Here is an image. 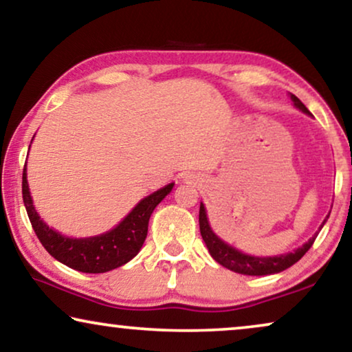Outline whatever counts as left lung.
I'll use <instances>...</instances> for the list:
<instances>
[{"instance_id": "left-lung-1", "label": "left lung", "mask_w": 352, "mask_h": 352, "mask_svg": "<svg viewBox=\"0 0 352 352\" xmlns=\"http://www.w3.org/2000/svg\"><path fill=\"white\" fill-rule=\"evenodd\" d=\"M290 98L296 109H300L301 112L305 113H309V110L306 109V105L302 104L295 94H290ZM327 218H329V216H327ZM325 221L322 223V226L325 224ZM199 223H200L201 239H204V242L206 243V248H208V252L211 256H213L214 261H218L221 266L228 267L230 271L243 274V276H269V274H277V272L285 271V269L293 266V264L300 261V259L305 256L306 252L312 247V243H314V240L317 237V235H314V237L307 240L302 247H300L292 253L280 254V256L259 258V256H250V254H245L242 252H239V250H235L234 247H230V245L224 243L223 240H221L218 235L211 230L204 204H200Z\"/></svg>"}]
</instances>
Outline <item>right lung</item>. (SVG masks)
<instances>
[{"mask_svg":"<svg viewBox=\"0 0 352 352\" xmlns=\"http://www.w3.org/2000/svg\"><path fill=\"white\" fill-rule=\"evenodd\" d=\"M173 186L175 184L171 182L163 189L142 199L134 206L131 213L109 232L88 239H70L56 232L38 216L35 206H33L30 190H28L25 168H23L22 175L23 204H25L32 228L35 230L36 237L40 239L41 245L57 261L75 269V271L88 274L112 271L136 256L147 237L148 219H151L152 211L170 194Z\"/></svg>","mask_w":352,"mask_h":352,"instance_id":"add662e5","label":"right lung"}]
</instances>
